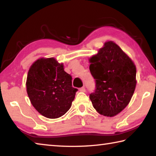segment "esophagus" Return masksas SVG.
<instances>
[{"instance_id": "esophagus-1", "label": "esophagus", "mask_w": 156, "mask_h": 156, "mask_svg": "<svg viewBox=\"0 0 156 156\" xmlns=\"http://www.w3.org/2000/svg\"><path fill=\"white\" fill-rule=\"evenodd\" d=\"M79 90H80V91H81V92H85V88H84V87H83L80 88V89H79Z\"/></svg>"}]
</instances>
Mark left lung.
Returning <instances> with one entry per match:
<instances>
[{"instance_id":"8db88e82","label":"left lung","mask_w":156,"mask_h":156,"mask_svg":"<svg viewBox=\"0 0 156 156\" xmlns=\"http://www.w3.org/2000/svg\"><path fill=\"white\" fill-rule=\"evenodd\" d=\"M96 80V90L89 96L100 114L113 117L130 102L136 86V67L117 44L107 41L89 60Z\"/></svg>"}]
</instances>
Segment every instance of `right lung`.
<instances>
[{"label": "right lung", "mask_w": 156, "mask_h": 156, "mask_svg": "<svg viewBox=\"0 0 156 156\" xmlns=\"http://www.w3.org/2000/svg\"><path fill=\"white\" fill-rule=\"evenodd\" d=\"M63 63L54 58H41L29 69L26 87L31 105L47 118L61 117L72 107L77 89Z\"/></svg>", "instance_id": "add662e5"}]
</instances>
